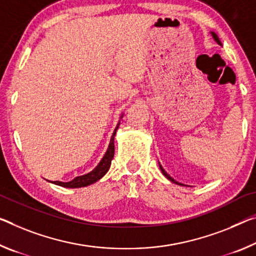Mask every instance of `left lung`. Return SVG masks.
<instances>
[{
	"mask_svg": "<svg viewBox=\"0 0 256 256\" xmlns=\"http://www.w3.org/2000/svg\"><path fill=\"white\" fill-rule=\"evenodd\" d=\"M210 34H212V36H213V38H214V40H216V42H218V44H220V46H221V42H220V40H218V35H216V33H213V32H212V33H210ZM160 171H162V173H163V174H164V176H165L166 178H168V179L170 181H172V182H174V184H180V182H178V181H176V180H174V179H173V178H171V176H168V174L165 172V170H164L163 168H162V165H160ZM181 186H184V184H181Z\"/></svg>",
	"mask_w": 256,
	"mask_h": 256,
	"instance_id": "1",
	"label": "left lung"
}]
</instances>
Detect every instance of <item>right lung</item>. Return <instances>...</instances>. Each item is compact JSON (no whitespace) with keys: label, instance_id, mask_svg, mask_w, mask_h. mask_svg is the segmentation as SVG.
Returning a JSON list of instances; mask_svg holds the SVG:
<instances>
[{"label":"right lung","instance_id":"1","mask_svg":"<svg viewBox=\"0 0 256 256\" xmlns=\"http://www.w3.org/2000/svg\"><path fill=\"white\" fill-rule=\"evenodd\" d=\"M120 125V124H118ZM118 125H117L115 131H114L110 142H109L108 149L104 156L102 157V160H100V163L96 165V168L91 171L90 173L84 174V176H76L74 180H72L70 182H62V181H51L52 184H54L56 186H64V188H80V186H90L92 184H94L98 180H100L104 174L108 172L109 168H110L112 164V160L114 157V152H115V146H114V139H115V134L117 128H118Z\"/></svg>","mask_w":256,"mask_h":256}]
</instances>
